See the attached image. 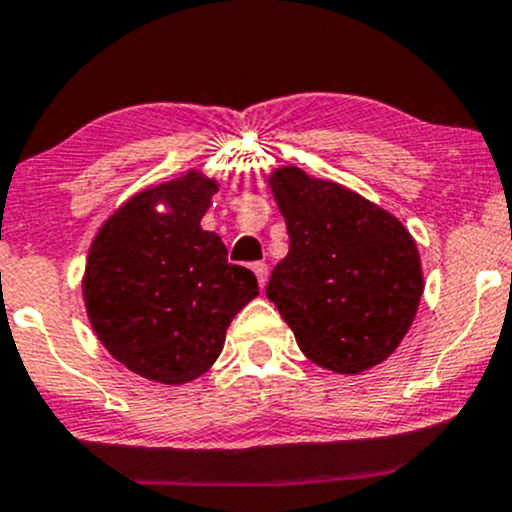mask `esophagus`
<instances>
[{
	"label": "esophagus",
	"mask_w": 512,
	"mask_h": 512,
	"mask_svg": "<svg viewBox=\"0 0 512 512\" xmlns=\"http://www.w3.org/2000/svg\"><path fill=\"white\" fill-rule=\"evenodd\" d=\"M251 271H254V275H256V280H258V287H266V283H268V266L266 263H254V266H251Z\"/></svg>",
	"instance_id": "obj_1"
}]
</instances>
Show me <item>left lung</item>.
<instances>
[{
  "label": "left lung",
  "instance_id": "8db88e82",
  "mask_svg": "<svg viewBox=\"0 0 512 512\" xmlns=\"http://www.w3.org/2000/svg\"><path fill=\"white\" fill-rule=\"evenodd\" d=\"M285 217L290 251L268 280L278 307L312 363L360 375L404 341L423 295L418 246L380 205L336 181L280 166L268 176Z\"/></svg>",
  "mask_w": 512,
  "mask_h": 512
}]
</instances>
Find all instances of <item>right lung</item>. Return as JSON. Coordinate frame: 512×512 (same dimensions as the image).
Masks as SVG:
<instances>
[{
    "label": "right lung",
    "mask_w": 512,
    "mask_h": 512,
    "mask_svg": "<svg viewBox=\"0 0 512 512\" xmlns=\"http://www.w3.org/2000/svg\"><path fill=\"white\" fill-rule=\"evenodd\" d=\"M217 188L200 171L145 188L91 241L82 280L91 329L145 380L186 384L208 372L258 295L256 275L227 263L222 239L200 227Z\"/></svg>",
    "instance_id": "add662e5"
}]
</instances>
